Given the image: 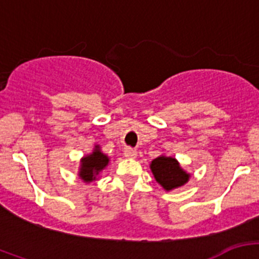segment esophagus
I'll return each instance as SVG.
<instances>
[{
	"mask_svg": "<svg viewBox=\"0 0 259 259\" xmlns=\"http://www.w3.org/2000/svg\"><path fill=\"white\" fill-rule=\"evenodd\" d=\"M124 155H125V158H127V159H135V158H137L138 153L134 150V149L126 148L124 150Z\"/></svg>",
	"mask_w": 259,
	"mask_h": 259,
	"instance_id": "esophagus-1",
	"label": "esophagus"
}]
</instances>
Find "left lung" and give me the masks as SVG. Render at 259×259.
Wrapping results in <instances>:
<instances>
[{
    "instance_id": "left-lung-1",
    "label": "left lung",
    "mask_w": 259,
    "mask_h": 259,
    "mask_svg": "<svg viewBox=\"0 0 259 259\" xmlns=\"http://www.w3.org/2000/svg\"><path fill=\"white\" fill-rule=\"evenodd\" d=\"M150 170L156 182L166 192L187 184L190 179V174L180 166V163L173 156L159 155L150 163Z\"/></svg>"
}]
</instances>
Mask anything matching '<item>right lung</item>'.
Masks as SVG:
<instances>
[{
	"label": "right lung",
	"mask_w": 259,
	"mask_h": 259,
	"mask_svg": "<svg viewBox=\"0 0 259 259\" xmlns=\"http://www.w3.org/2000/svg\"><path fill=\"white\" fill-rule=\"evenodd\" d=\"M109 163L110 158L103 153L100 145H95L90 154H86L81 158L77 176L83 183L95 182L101 171L109 165Z\"/></svg>",
	"instance_id": "right-lung-1"
}]
</instances>
